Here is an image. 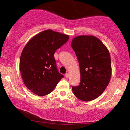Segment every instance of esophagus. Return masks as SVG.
Instances as JSON below:
<instances>
[{"label": "esophagus", "mask_w": 130, "mask_h": 130, "mask_svg": "<svg viewBox=\"0 0 130 130\" xmlns=\"http://www.w3.org/2000/svg\"><path fill=\"white\" fill-rule=\"evenodd\" d=\"M65 76L66 78H68V77H69V74L68 73H67L65 74Z\"/></svg>", "instance_id": "esophagus-1"}]
</instances>
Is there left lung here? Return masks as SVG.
I'll use <instances>...</instances> for the list:
<instances>
[{"mask_svg": "<svg viewBox=\"0 0 130 130\" xmlns=\"http://www.w3.org/2000/svg\"><path fill=\"white\" fill-rule=\"evenodd\" d=\"M80 67V85L72 91L81 100L88 102L98 98L108 86L112 74L108 50L99 39L93 36H79L72 39Z\"/></svg>", "mask_w": 130, "mask_h": 130, "instance_id": "1", "label": "left lung"}]
</instances>
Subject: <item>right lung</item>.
<instances>
[{
	"label": "right lung",
	"instance_id": "right-lung-1",
	"mask_svg": "<svg viewBox=\"0 0 130 130\" xmlns=\"http://www.w3.org/2000/svg\"><path fill=\"white\" fill-rule=\"evenodd\" d=\"M68 39V35L46 30L32 37L23 48L19 68L24 84L32 93L46 95L63 77L57 70L54 54Z\"/></svg>",
	"mask_w": 130,
	"mask_h": 130
}]
</instances>
